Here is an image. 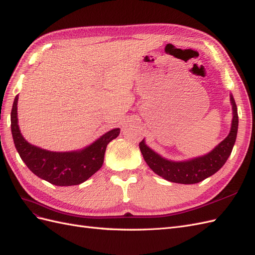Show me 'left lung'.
<instances>
[{
    "label": "left lung",
    "instance_id": "1",
    "mask_svg": "<svg viewBox=\"0 0 255 255\" xmlns=\"http://www.w3.org/2000/svg\"><path fill=\"white\" fill-rule=\"evenodd\" d=\"M231 103L233 107V120L231 132L225 140H222L216 148L201 157L187 161H170L152 151L144 141L139 142V148L145 163L152 170L164 177L165 180L180 184H196L213 175L226 164L237 136L238 115L237 107L233 97L231 96Z\"/></svg>",
    "mask_w": 255,
    "mask_h": 255
}]
</instances>
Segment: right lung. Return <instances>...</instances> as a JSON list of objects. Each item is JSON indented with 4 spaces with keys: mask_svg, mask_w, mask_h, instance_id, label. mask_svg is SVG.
<instances>
[{
    "mask_svg": "<svg viewBox=\"0 0 255 255\" xmlns=\"http://www.w3.org/2000/svg\"><path fill=\"white\" fill-rule=\"evenodd\" d=\"M17 103L18 96L12 104L10 120L13 142L19 155L34 174L57 186L79 185L88 180L102 167L107 144L120 133V128H114L86 149L78 152L43 150L27 142L20 133Z\"/></svg>",
    "mask_w": 255,
    "mask_h": 255,
    "instance_id": "add662e5",
    "label": "right lung"
}]
</instances>
